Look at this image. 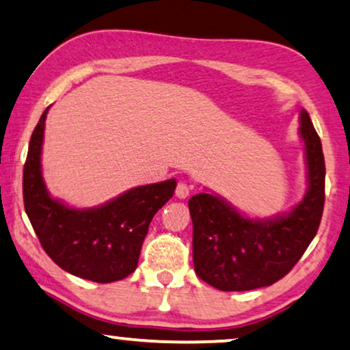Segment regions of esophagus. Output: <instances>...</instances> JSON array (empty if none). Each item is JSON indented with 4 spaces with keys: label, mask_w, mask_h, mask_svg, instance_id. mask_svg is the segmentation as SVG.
<instances>
[{
    "label": "esophagus",
    "mask_w": 350,
    "mask_h": 350,
    "mask_svg": "<svg viewBox=\"0 0 350 350\" xmlns=\"http://www.w3.org/2000/svg\"><path fill=\"white\" fill-rule=\"evenodd\" d=\"M189 193H190L189 185L185 183H178V185H176V197L184 200V198L189 197Z\"/></svg>",
    "instance_id": "obj_1"
}]
</instances>
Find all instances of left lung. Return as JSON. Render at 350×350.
Listing matches in <instances>:
<instances>
[{
	"instance_id": "8db88e82",
	"label": "left lung",
	"mask_w": 350,
	"mask_h": 350,
	"mask_svg": "<svg viewBox=\"0 0 350 350\" xmlns=\"http://www.w3.org/2000/svg\"><path fill=\"white\" fill-rule=\"evenodd\" d=\"M309 190L286 216L272 221L248 219L209 193L189 200L193 222V267L221 291L270 286L302 258L319 230L325 204V158L310 116L301 110Z\"/></svg>"
}]
</instances>
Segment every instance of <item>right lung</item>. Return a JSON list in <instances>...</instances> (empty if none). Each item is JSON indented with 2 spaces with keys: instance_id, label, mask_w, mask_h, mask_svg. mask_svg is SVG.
Wrapping results in <instances>:
<instances>
[{
  "instance_id": "add662e5",
  "label": "right lung",
  "mask_w": 350,
  "mask_h": 350,
  "mask_svg": "<svg viewBox=\"0 0 350 350\" xmlns=\"http://www.w3.org/2000/svg\"><path fill=\"white\" fill-rule=\"evenodd\" d=\"M48 109L31 134L23 165V204L46 254L86 280H123L137 267L153 216L174 195L176 180L141 185L92 209H73L51 198L41 176V144Z\"/></svg>"
}]
</instances>
